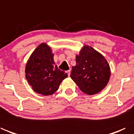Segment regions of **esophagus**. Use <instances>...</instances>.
<instances>
[{"instance_id": "1", "label": "esophagus", "mask_w": 134, "mask_h": 134, "mask_svg": "<svg viewBox=\"0 0 134 134\" xmlns=\"http://www.w3.org/2000/svg\"><path fill=\"white\" fill-rule=\"evenodd\" d=\"M66 72L67 73V74H68V76H70V70H67Z\"/></svg>"}]
</instances>
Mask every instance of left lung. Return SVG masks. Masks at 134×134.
<instances>
[{
	"label": "left lung",
	"mask_w": 134,
	"mask_h": 134,
	"mask_svg": "<svg viewBox=\"0 0 134 134\" xmlns=\"http://www.w3.org/2000/svg\"><path fill=\"white\" fill-rule=\"evenodd\" d=\"M70 77L80 90L88 95L100 92L108 83L111 69L105 58L92 47L84 45L76 56Z\"/></svg>",
	"instance_id": "8db88e82"
}]
</instances>
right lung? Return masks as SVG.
I'll return each instance as SVG.
<instances>
[{
    "label": "right lung",
    "mask_w": 134,
    "mask_h": 134,
    "mask_svg": "<svg viewBox=\"0 0 134 134\" xmlns=\"http://www.w3.org/2000/svg\"><path fill=\"white\" fill-rule=\"evenodd\" d=\"M53 57L51 47L42 43L32 53L26 64V79L32 89L41 95L54 94L68 76L55 65Z\"/></svg>",
    "instance_id": "1"
}]
</instances>
